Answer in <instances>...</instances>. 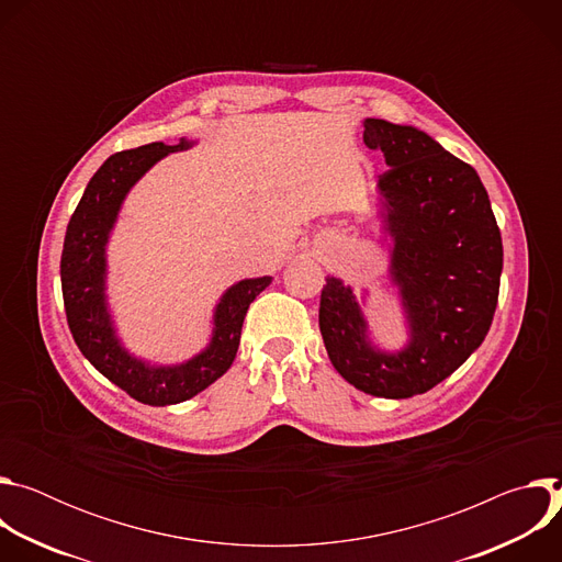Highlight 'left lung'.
<instances>
[{
    "label": "left lung",
    "instance_id": "1",
    "mask_svg": "<svg viewBox=\"0 0 562 562\" xmlns=\"http://www.w3.org/2000/svg\"><path fill=\"white\" fill-rule=\"evenodd\" d=\"M362 139L389 167L378 191L409 345L373 349L360 304L338 278H327L319 295V334L349 384L400 400L434 389L483 345L498 304L503 239L477 173L434 137L367 117Z\"/></svg>",
    "mask_w": 562,
    "mask_h": 562
}]
</instances>
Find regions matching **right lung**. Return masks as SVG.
<instances>
[{"label": "right lung", "instance_id": "right-lung-1", "mask_svg": "<svg viewBox=\"0 0 562 562\" xmlns=\"http://www.w3.org/2000/svg\"><path fill=\"white\" fill-rule=\"evenodd\" d=\"M189 146L187 139L173 146L153 142L111 155L70 215L59 265L64 308L75 345L104 378L150 407L184 403L228 371L249 304L271 284L269 276L233 284L215 306L209 347L184 364L153 367L131 356L117 340L104 293L109 233L131 187L157 159Z\"/></svg>", "mask_w": 562, "mask_h": 562}]
</instances>
